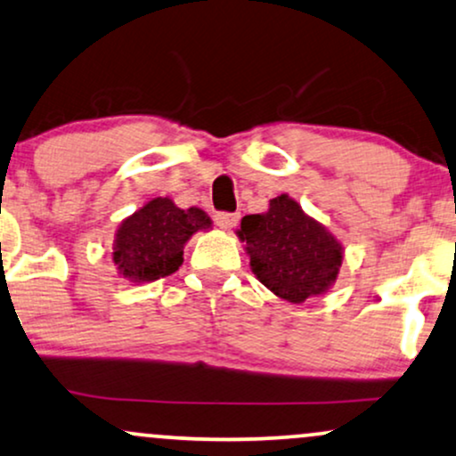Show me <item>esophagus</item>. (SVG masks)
<instances>
[{
	"instance_id": "1",
	"label": "esophagus",
	"mask_w": 456,
	"mask_h": 456,
	"mask_svg": "<svg viewBox=\"0 0 456 456\" xmlns=\"http://www.w3.org/2000/svg\"><path fill=\"white\" fill-rule=\"evenodd\" d=\"M238 221H240L238 212H216L214 214V223H216L221 229H224V232H232L235 224H238Z\"/></svg>"
}]
</instances>
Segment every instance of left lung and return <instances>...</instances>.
<instances>
[{
	"mask_svg": "<svg viewBox=\"0 0 456 456\" xmlns=\"http://www.w3.org/2000/svg\"><path fill=\"white\" fill-rule=\"evenodd\" d=\"M238 238L259 282L290 304L325 293L342 267V244L289 195L270 200L267 212L244 216Z\"/></svg>",
	"mask_w": 456,
	"mask_h": 456,
	"instance_id": "left-lung-1",
	"label": "left lung"
}]
</instances>
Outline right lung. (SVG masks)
Here are the masks:
<instances>
[{
	"label": "right lung",
	"instance_id": "1",
	"mask_svg": "<svg viewBox=\"0 0 456 456\" xmlns=\"http://www.w3.org/2000/svg\"><path fill=\"white\" fill-rule=\"evenodd\" d=\"M210 227V216L200 208L183 210L169 197H155L120 223L112 259L131 282L159 281L183 265L191 235Z\"/></svg>",
	"mask_w": 456,
	"mask_h": 456
}]
</instances>
